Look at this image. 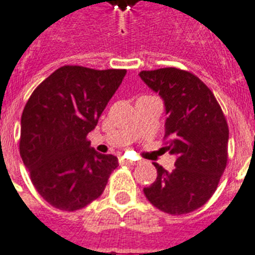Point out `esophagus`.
Here are the masks:
<instances>
[{"mask_svg":"<svg viewBox=\"0 0 255 255\" xmlns=\"http://www.w3.org/2000/svg\"><path fill=\"white\" fill-rule=\"evenodd\" d=\"M119 161H121L122 164H127V165H136L137 164V161L128 160V159H125V158H122Z\"/></svg>","mask_w":255,"mask_h":255,"instance_id":"obj_1","label":"esophagus"}]
</instances>
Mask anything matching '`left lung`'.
<instances>
[{"label": "left lung", "mask_w": 255, "mask_h": 255, "mask_svg": "<svg viewBox=\"0 0 255 255\" xmlns=\"http://www.w3.org/2000/svg\"><path fill=\"white\" fill-rule=\"evenodd\" d=\"M140 77L164 100L165 149L177 156L172 172L152 163L158 176L143 194L164 213L194 212L212 198L227 165L225 114L208 86L187 70H142Z\"/></svg>", "instance_id": "obj_1"}]
</instances>
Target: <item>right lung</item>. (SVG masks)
Listing matches in <instances>:
<instances>
[{
    "mask_svg": "<svg viewBox=\"0 0 255 255\" xmlns=\"http://www.w3.org/2000/svg\"><path fill=\"white\" fill-rule=\"evenodd\" d=\"M126 69L64 65L33 91L21 115L20 149L33 186L56 209L74 212L104 192L118 158L90 146Z\"/></svg>",
    "mask_w": 255,
    "mask_h": 255,
    "instance_id": "add662e5",
    "label": "right lung"
}]
</instances>
